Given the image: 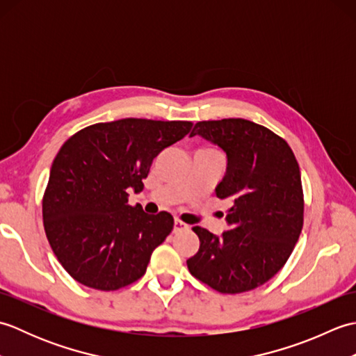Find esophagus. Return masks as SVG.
I'll list each match as a JSON object with an SVG mask.
<instances>
[{"label":"esophagus","instance_id":"esophagus-1","mask_svg":"<svg viewBox=\"0 0 356 356\" xmlns=\"http://www.w3.org/2000/svg\"><path fill=\"white\" fill-rule=\"evenodd\" d=\"M186 228H188V225H185L182 220H179V218H174V232L184 231Z\"/></svg>","mask_w":356,"mask_h":356}]
</instances>
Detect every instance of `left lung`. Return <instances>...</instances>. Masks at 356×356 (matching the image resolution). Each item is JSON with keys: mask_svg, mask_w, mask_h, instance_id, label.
Instances as JSON below:
<instances>
[{"mask_svg": "<svg viewBox=\"0 0 356 356\" xmlns=\"http://www.w3.org/2000/svg\"><path fill=\"white\" fill-rule=\"evenodd\" d=\"M190 136L225 151L228 166L216 195L231 208L220 236L194 226L200 248L188 269L222 293L252 291L284 266L303 228L297 159L286 140L246 119L203 120Z\"/></svg>", "mask_w": 356, "mask_h": 356, "instance_id": "8db88e82", "label": "left lung"}]
</instances>
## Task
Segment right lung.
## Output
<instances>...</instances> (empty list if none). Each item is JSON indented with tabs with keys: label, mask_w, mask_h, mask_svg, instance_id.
Returning <instances> with one entry per match:
<instances>
[{
	"label": "right lung",
	"mask_w": 356,
	"mask_h": 356,
	"mask_svg": "<svg viewBox=\"0 0 356 356\" xmlns=\"http://www.w3.org/2000/svg\"><path fill=\"white\" fill-rule=\"evenodd\" d=\"M185 120L119 119L73 134L51 163L42 199L45 236L63 268L81 284L116 291L145 274L172 216L128 205L142 191L153 159L184 139Z\"/></svg>",
	"instance_id": "add662e5"
}]
</instances>
